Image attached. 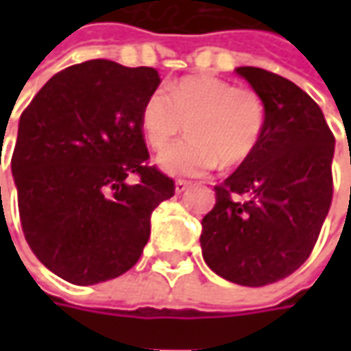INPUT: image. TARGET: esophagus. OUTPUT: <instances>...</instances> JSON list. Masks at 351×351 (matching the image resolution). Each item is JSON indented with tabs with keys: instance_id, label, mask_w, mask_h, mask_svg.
<instances>
[{
	"instance_id": "esophagus-1",
	"label": "esophagus",
	"mask_w": 351,
	"mask_h": 351,
	"mask_svg": "<svg viewBox=\"0 0 351 351\" xmlns=\"http://www.w3.org/2000/svg\"><path fill=\"white\" fill-rule=\"evenodd\" d=\"M189 185H191V183L185 182V180H178V182H176V193H183V191H187V189H189Z\"/></svg>"
}]
</instances>
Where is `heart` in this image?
<instances>
[{
	"mask_svg": "<svg viewBox=\"0 0 351 351\" xmlns=\"http://www.w3.org/2000/svg\"><path fill=\"white\" fill-rule=\"evenodd\" d=\"M186 121L189 137L158 156V166L169 176H201L219 162L238 166L258 148L265 109L252 89L232 88L213 75H187L168 91L148 93L141 107L146 142L162 150Z\"/></svg>",
	"mask_w": 351,
	"mask_h": 351,
	"instance_id": "heart-1",
	"label": "heart"
}]
</instances>
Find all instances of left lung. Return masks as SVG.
<instances>
[{"instance_id": "8db88e82", "label": "left lung", "mask_w": 351, "mask_h": 351, "mask_svg": "<svg viewBox=\"0 0 351 351\" xmlns=\"http://www.w3.org/2000/svg\"><path fill=\"white\" fill-rule=\"evenodd\" d=\"M234 72L260 95L265 125L254 154L215 187L199 242L217 276L262 287L291 276L315 248L332 203L334 136L293 82L254 66Z\"/></svg>"}]
</instances>
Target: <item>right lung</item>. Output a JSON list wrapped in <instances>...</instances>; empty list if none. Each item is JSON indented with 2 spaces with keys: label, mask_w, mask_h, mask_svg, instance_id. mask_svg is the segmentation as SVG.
<instances>
[{
  "label": "right lung",
  "mask_w": 351,
  "mask_h": 351,
  "mask_svg": "<svg viewBox=\"0 0 351 351\" xmlns=\"http://www.w3.org/2000/svg\"><path fill=\"white\" fill-rule=\"evenodd\" d=\"M158 86L154 68L89 60L52 75L21 115L11 158L21 226L38 262L74 285L128 271L152 210L176 191L146 166L141 107Z\"/></svg>",
  "instance_id": "1"
}]
</instances>
